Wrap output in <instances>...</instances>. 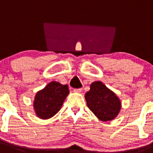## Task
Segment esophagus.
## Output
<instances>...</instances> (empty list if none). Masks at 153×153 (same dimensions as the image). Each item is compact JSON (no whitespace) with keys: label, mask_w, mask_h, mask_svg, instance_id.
Instances as JSON below:
<instances>
[{"label":"esophagus","mask_w":153,"mask_h":153,"mask_svg":"<svg viewBox=\"0 0 153 153\" xmlns=\"http://www.w3.org/2000/svg\"><path fill=\"white\" fill-rule=\"evenodd\" d=\"M74 92L78 93V94H80V93L82 92V88H78V89H74Z\"/></svg>","instance_id":"obj_1"}]
</instances>
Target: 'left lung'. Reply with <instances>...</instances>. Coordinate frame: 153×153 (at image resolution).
<instances>
[{
	"label": "left lung",
	"mask_w": 153,
	"mask_h": 153,
	"mask_svg": "<svg viewBox=\"0 0 153 153\" xmlns=\"http://www.w3.org/2000/svg\"><path fill=\"white\" fill-rule=\"evenodd\" d=\"M87 105L100 121L113 120L119 113L122 103L114 92L101 81L91 85V89L85 94Z\"/></svg>",
	"instance_id": "8db88e82"
}]
</instances>
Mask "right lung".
I'll use <instances>...</instances> for the list:
<instances>
[{
  "mask_svg": "<svg viewBox=\"0 0 153 153\" xmlns=\"http://www.w3.org/2000/svg\"><path fill=\"white\" fill-rule=\"evenodd\" d=\"M69 94L68 85L51 81L36 94L33 102L34 110L38 118L48 119L60 110L64 100Z\"/></svg>",
  "mask_w": 153,
  "mask_h": 153,
  "instance_id": "1",
  "label": "right lung"
}]
</instances>
